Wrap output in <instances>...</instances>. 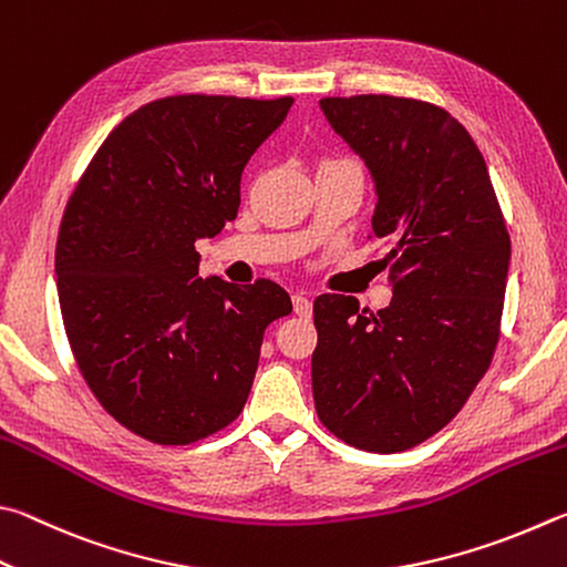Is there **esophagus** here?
I'll return each instance as SVG.
<instances>
[{"label": "esophagus", "instance_id": "1", "mask_svg": "<svg viewBox=\"0 0 567 567\" xmlns=\"http://www.w3.org/2000/svg\"><path fill=\"white\" fill-rule=\"evenodd\" d=\"M293 311L299 313V316H303V319H309V316L313 313V303H311L309 296L296 293V296H293Z\"/></svg>", "mask_w": 567, "mask_h": 567}]
</instances>
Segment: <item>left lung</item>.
<instances>
[{
	"label": "left lung",
	"mask_w": 567,
	"mask_h": 567,
	"mask_svg": "<svg viewBox=\"0 0 567 567\" xmlns=\"http://www.w3.org/2000/svg\"><path fill=\"white\" fill-rule=\"evenodd\" d=\"M336 134L375 182L369 238L389 246L393 301H313V403L336 439L401 453L445 429L501 339L511 236L485 158L465 126L421 99L326 96Z\"/></svg>",
	"instance_id": "obj_1"
}]
</instances>
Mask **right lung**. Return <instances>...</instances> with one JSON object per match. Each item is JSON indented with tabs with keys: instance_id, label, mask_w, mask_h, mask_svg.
<instances>
[{
	"instance_id": "add662e5",
	"label": "right lung",
	"mask_w": 567,
	"mask_h": 567,
	"mask_svg": "<svg viewBox=\"0 0 567 567\" xmlns=\"http://www.w3.org/2000/svg\"><path fill=\"white\" fill-rule=\"evenodd\" d=\"M291 104L156 99L104 138L69 196L54 258L66 339L104 411L146 441L186 445L236 421L266 326L291 313L268 278L198 276L194 246L234 221L244 166Z\"/></svg>"
}]
</instances>
